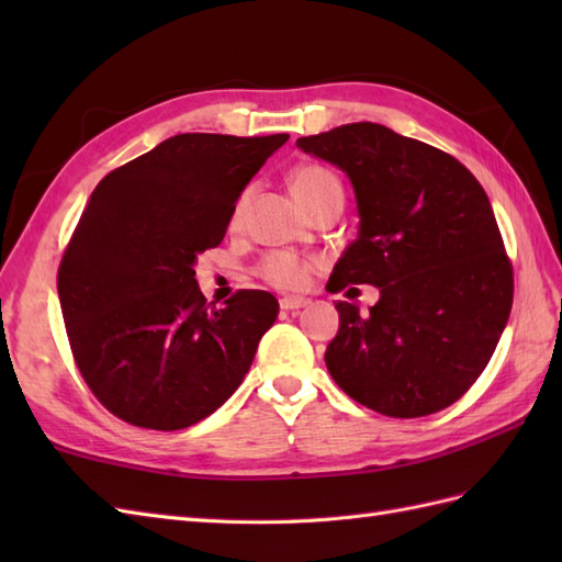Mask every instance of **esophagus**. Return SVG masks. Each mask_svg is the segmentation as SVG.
<instances>
[{"instance_id":"obj_1","label":"esophagus","mask_w":562,"mask_h":562,"mask_svg":"<svg viewBox=\"0 0 562 562\" xmlns=\"http://www.w3.org/2000/svg\"><path fill=\"white\" fill-rule=\"evenodd\" d=\"M280 306L284 308V312H300V308L308 306V300L306 296H282Z\"/></svg>"}]
</instances>
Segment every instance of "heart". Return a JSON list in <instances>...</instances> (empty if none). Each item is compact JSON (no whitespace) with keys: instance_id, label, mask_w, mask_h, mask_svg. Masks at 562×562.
<instances>
[{"instance_id":"heart-1","label":"heart","mask_w":562,"mask_h":562,"mask_svg":"<svg viewBox=\"0 0 562 562\" xmlns=\"http://www.w3.org/2000/svg\"><path fill=\"white\" fill-rule=\"evenodd\" d=\"M290 183H292L294 195L300 198V202L306 210H312L316 202L326 200L333 193H342L336 173L318 164H304L300 169H294L290 176ZM244 205H246V195L238 198L236 205L232 207V214H229L232 229H236V226L241 224ZM256 272L260 274V280H266L270 284V288L302 290L308 280V272H312V262L300 258L296 254H290V250H272V254H268L258 262Z\"/></svg>"}]
</instances>
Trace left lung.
Here are the masks:
<instances>
[{
  "instance_id": "left-lung-1",
  "label": "left lung",
  "mask_w": 562,
  "mask_h": 562,
  "mask_svg": "<svg viewBox=\"0 0 562 562\" xmlns=\"http://www.w3.org/2000/svg\"><path fill=\"white\" fill-rule=\"evenodd\" d=\"M296 147L348 173L360 234L333 268V294L374 284L369 314L338 302L326 350L336 384L389 417L459 401L491 362L515 272L483 186L451 154L376 123L300 137Z\"/></svg>"
}]
</instances>
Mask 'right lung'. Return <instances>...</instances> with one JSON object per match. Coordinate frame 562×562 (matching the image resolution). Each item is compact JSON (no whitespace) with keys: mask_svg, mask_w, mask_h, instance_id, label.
Masks as SVG:
<instances>
[{"mask_svg":"<svg viewBox=\"0 0 562 562\" xmlns=\"http://www.w3.org/2000/svg\"><path fill=\"white\" fill-rule=\"evenodd\" d=\"M290 135L186 133L117 166L93 190L59 260L71 357L121 420L173 432L241 384L278 300L238 290L207 304L198 254L222 244L241 190Z\"/></svg>","mask_w":562,"mask_h":562,"instance_id":"1","label":"right lung"}]
</instances>
